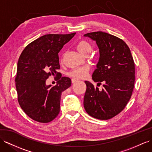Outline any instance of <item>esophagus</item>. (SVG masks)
Wrapping results in <instances>:
<instances>
[{
	"label": "esophagus",
	"mask_w": 152,
	"mask_h": 152,
	"mask_svg": "<svg viewBox=\"0 0 152 152\" xmlns=\"http://www.w3.org/2000/svg\"><path fill=\"white\" fill-rule=\"evenodd\" d=\"M71 81H72V83H75L76 82V81H78V80L76 79V78H72V79L71 80Z\"/></svg>",
	"instance_id": "1"
}]
</instances>
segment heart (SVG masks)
Instances as JSON below:
<instances>
[{"label":"heart","mask_w":152,"mask_h":152,"mask_svg":"<svg viewBox=\"0 0 152 152\" xmlns=\"http://www.w3.org/2000/svg\"><path fill=\"white\" fill-rule=\"evenodd\" d=\"M76 48L78 51L83 55H88L92 51V46L89 43L85 40H80L76 44ZM64 60V56L61 58V61ZM89 72V68L87 66L80 67L73 69L69 72V75L75 78H84L86 77Z\"/></svg>","instance_id":"heart-1"}]
</instances>
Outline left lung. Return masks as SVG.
Instances as JSON below:
<instances>
[{
  "label": "left lung",
  "mask_w": 152,
  "mask_h": 152,
  "mask_svg": "<svg viewBox=\"0 0 152 152\" xmlns=\"http://www.w3.org/2000/svg\"><path fill=\"white\" fill-rule=\"evenodd\" d=\"M95 40L99 60L92 80L103 83L102 90L85 81L83 105L87 114L107 120L119 114L131 98L135 83V64L130 48L122 39L102 31L84 34Z\"/></svg>",
  "instance_id": "obj_1"
}]
</instances>
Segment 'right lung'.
<instances>
[{
  "label": "right lung",
  "instance_id": "1",
  "mask_svg": "<svg viewBox=\"0 0 152 152\" xmlns=\"http://www.w3.org/2000/svg\"><path fill=\"white\" fill-rule=\"evenodd\" d=\"M75 34H45L27 45L19 57L15 77L18 102L36 121L49 123L59 114L61 93L70 87L71 80L57 72L60 69L58 53ZM51 75L58 81L53 87L45 84Z\"/></svg>",
  "mask_w": 152,
  "mask_h": 152
}]
</instances>
